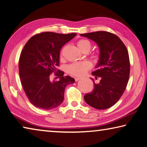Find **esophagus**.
<instances>
[{
	"label": "esophagus",
	"mask_w": 147,
	"mask_h": 147,
	"mask_svg": "<svg viewBox=\"0 0 147 147\" xmlns=\"http://www.w3.org/2000/svg\"><path fill=\"white\" fill-rule=\"evenodd\" d=\"M79 79H81L80 78H75V81H78L79 80Z\"/></svg>",
	"instance_id": "obj_1"
}]
</instances>
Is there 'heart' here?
<instances>
[{"mask_svg": "<svg viewBox=\"0 0 147 147\" xmlns=\"http://www.w3.org/2000/svg\"><path fill=\"white\" fill-rule=\"evenodd\" d=\"M77 46L81 51L83 52H88L91 49L90 42L87 40L81 39L78 40L76 43ZM62 53H61V55ZM96 59H98V56H95ZM91 68V64L90 62L87 61L75 62L69 64L67 67V72L72 76L79 77L82 76L85 74L86 71L90 69Z\"/></svg>", "mask_w": 147, "mask_h": 147, "instance_id": "1", "label": "heart"}]
</instances>
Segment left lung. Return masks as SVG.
I'll return each mask as SVG.
<instances>
[{
    "mask_svg": "<svg viewBox=\"0 0 147 147\" xmlns=\"http://www.w3.org/2000/svg\"><path fill=\"white\" fill-rule=\"evenodd\" d=\"M97 43L100 55L98 69L92 74L99 83L94 82L92 92L84 96L86 103L97 109H105L115 105L123 94L128 84L130 64L128 50L122 40L107 31L81 34Z\"/></svg>",
    "mask_w": 147,
    "mask_h": 147,
    "instance_id": "left-lung-1",
    "label": "left lung"
}]
</instances>
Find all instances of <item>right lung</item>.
<instances>
[{
  "label": "right lung",
  "instance_id": "right-lung-1",
  "mask_svg": "<svg viewBox=\"0 0 147 147\" xmlns=\"http://www.w3.org/2000/svg\"><path fill=\"white\" fill-rule=\"evenodd\" d=\"M76 35L43 32L31 37L24 46L19 60V77L26 97L35 107L45 110L58 107L63 102L66 86L75 82L71 77L63 76L64 71L57 67L62 47ZM52 73L59 81L52 80Z\"/></svg>",
  "mask_w": 147,
  "mask_h": 147
}]
</instances>
